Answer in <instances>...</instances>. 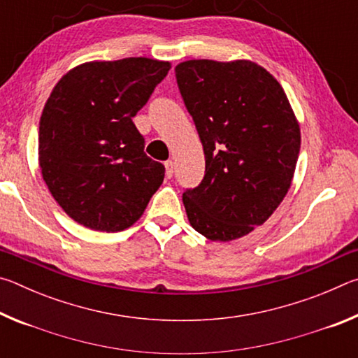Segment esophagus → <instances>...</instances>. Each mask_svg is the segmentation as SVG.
<instances>
[{
	"label": "esophagus",
	"instance_id": "34e87169",
	"mask_svg": "<svg viewBox=\"0 0 358 358\" xmlns=\"http://www.w3.org/2000/svg\"><path fill=\"white\" fill-rule=\"evenodd\" d=\"M166 175H167V178H172V175H173V169H175V164H173V161H166Z\"/></svg>",
	"mask_w": 358,
	"mask_h": 358
}]
</instances>
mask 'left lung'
I'll return each mask as SVG.
<instances>
[{
    "instance_id": "left-lung-1",
    "label": "left lung",
    "mask_w": 358,
    "mask_h": 358,
    "mask_svg": "<svg viewBox=\"0 0 358 358\" xmlns=\"http://www.w3.org/2000/svg\"><path fill=\"white\" fill-rule=\"evenodd\" d=\"M177 83L205 155V177L183 192L191 226L211 241L264 224L292 183L300 124L280 82L250 59H187Z\"/></svg>"
}]
</instances>
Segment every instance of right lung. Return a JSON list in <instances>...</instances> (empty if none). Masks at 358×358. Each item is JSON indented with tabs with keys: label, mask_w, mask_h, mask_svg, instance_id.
<instances>
[{
	"label": "right lung",
	"mask_w": 358,
	"mask_h": 358,
	"mask_svg": "<svg viewBox=\"0 0 358 358\" xmlns=\"http://www.w3.org/2000/svg\"><path fill=\"white\" fill-rule=\"evenodd\" d=\"M171 69L145 57L88 62L59 78L39 121V167L66 215L101 232L141 220L166 169L132 118Z\"/></svg>",
	"instance_id": "obj_1"
}]
</instances>
